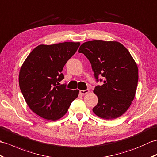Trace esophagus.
I'll return each instance as SVG.
<instances>
[{"instance_id": "34e87169", "label": "esophagus", "mask_w": 157, "mask_h": 157, "mask_svg": "<svg viewBox=\"0 0 157 157\" xmlns=\"http://www.w3.org/2000/svg\"><path fill=\"white\" fill-rule=\"evenodd\" d=\"M89 92H90V90L88 89L84 90H79V94H82V95H85V94L89 93Z\"/></svg>"}]
</instances>
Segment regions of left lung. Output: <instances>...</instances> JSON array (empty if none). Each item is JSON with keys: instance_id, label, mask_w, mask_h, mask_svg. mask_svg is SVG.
I'll return each instance as SVG.
<instances>
[{"instance_id": "left-lung-1", "label": "left lung", "mask_w": 157, "mask_h": 157, "mask_svg": "<svg viewBox=\"0 0 157 157\" xmlns=\"http://www.w3.org/2000/svg\"><path fill=\"white\" fill-rule=\"evenodd\" d=\"M79 53L88 59L96 82H102L94 92L98 102L93 108L99 117L112 120L122 116L135 96L138 80L137 65L128 50L120 43L94 40L83 43Z\"/></svg>"}]
</instances>
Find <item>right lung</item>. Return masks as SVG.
I'll return each mask as SVG.
<instances>
[{
    "instance_id": "right-lung-1",
    "label": "right lung",
    "mask_w": 157,
    "mask_h": 157,
    "mask_svg": "<svg viewBox=\"0 0 157 157\" xmlns=\"http://www.w3.org/2000/svg\"><path fill=\"white\" fill-rule=\"evenodd\" d=\"M80 43L64 42L40 45L25 59L19 72V87L31 110L41 118L57 120L66 114L79 90L60 85L61 71Z\"/></svg>"
}]
</instances>
